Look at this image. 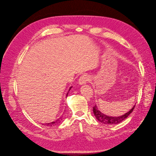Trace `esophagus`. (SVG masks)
<instances>
[{
	"label": "esophagus",
	"mask_w": 156,
	"mask_h": 156,
	"mask_svg": "<svg viewBox=\"0 0 156 156\" xmlns=\"http://www.w3.org/2000/svg\"><path fill=\"white\" fill-rule=\"evenodd\" d=\"M89 79L90 78H89L88 76H87V75H82V76L80 77V78L79 79V83L80 85L86 83L89 80Z\"/></svg>",
	"instance_id": "esophagus-1"
}]
</instances>
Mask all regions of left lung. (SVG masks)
<instances>
[{
    "instance_id": "8db88e82",
    "label": "left lung",
    "mask_w": 156,
    "mask_h": 156,
    "mask_svg": "<svg viewBox=\"0 0 156 156\" xmlns=\"http://www.w3.org/2000/svg\"><path fill=\"white\" fill-rule=\"evenodd\" d=\"M135 107V105L133 106V108L130 110L128 112L126 113L125 114H123V115L119 116V117H110L108 115H106L104 114H103L101 112H100L97 105H95L94 107L93 108V113H94V115L96 117V119L100 121V122L106 124V125H112V124H117L123 120H125L133 111L134 108Z\"/></svg>"
}]
</instances>
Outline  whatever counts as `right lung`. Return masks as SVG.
I'll list each match as a JSON object with an SVG mask.
<instances>
[{"mask_svg":"<svg viewBox=\"0 0 156 156\" xmlns=\"http://www.w3.org/2000/svg\"><path fill=\"white\" fill-rule=\"evenodd\" d=\"M71 88H72V87H70L69 91L71 90ZM68 93H67V95H66V96H68ZM61 120H62V119L59 118L58 119H57L56 120H55V121H54V122H50V123H45V124H44V125L46 126H48V127H53V126H56V125H58V123H60V122L61 121ZM42 125L44 126V124H42Z\"/></svg>","mask_w":156,"mask_h":156,"instance_id":"right-lung-1","label":"right lung"}]
</instances>
